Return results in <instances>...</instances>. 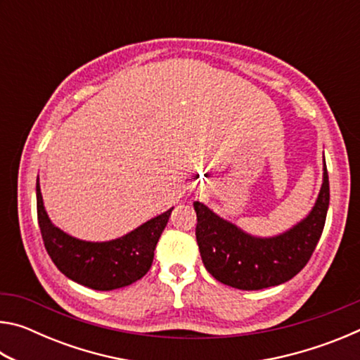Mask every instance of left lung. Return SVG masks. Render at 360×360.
Masks as SVG:
<instances>
[{
    "instance_id": "left-lung-1",
    "label": "left lung",
    "mask_w": 360,
    "mask_h": 360,
    "mask_svg": "<svg viewBox=\"0 0 360 360\" xmlns=\"http://www.w3.org/2000/svg\"><path fill=\"white\" fill-rule=\"evenodd\" d=\"M316 203L294 227L273 236H255L193 202L197 243L202 260L217 281L241 290H259L294 278L311 257L322 235L328 210V174L324 160Z\"/></svg>"
}]
</instances>
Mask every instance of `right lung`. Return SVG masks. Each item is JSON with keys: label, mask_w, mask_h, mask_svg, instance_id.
<instances>
[{"label": "right lung", "mask_w": 360, "mask_h": 360, "mask_svg": "<svg viewBox=\"0 0 360 360\" xmlns=\"http://www.w3.org/2000/svg\"><path fill=\"white\" fill-rule=\"evenodd\" d=\"M36 206L42 241L53 264L66 278L95 290L125 288L149 271L158 238L173 211L169 208L115 240L85 241L58 229L47 216L39 176L36 179Z\"/></svg>", "instance_id": "right-lung-1"}]
</instances>
